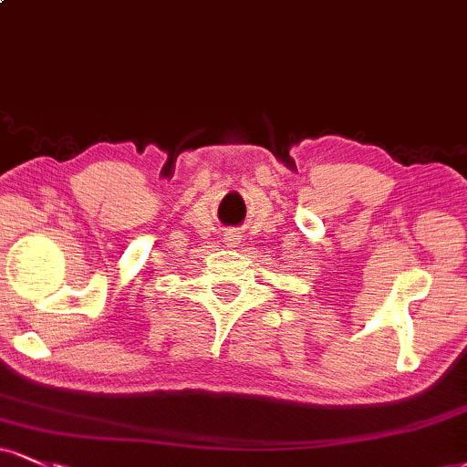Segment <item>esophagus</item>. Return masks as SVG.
Here are the masks:
<instances>
[{"instance_id": "1", "label": "esophagus", "mask_w": 467, "mask_h": 467, "mask_svg": "<svg viewBox=\"0 0 467 467\" xmlns=\"http://www.w3.org/2000/svg\"><path fill=\"white\" fill-rule=\"evenodd\" d=\"M223 239L230 241V244H233V241H237V239H234V234H226V237H223Z\"/></svg>"}]
</instances>
